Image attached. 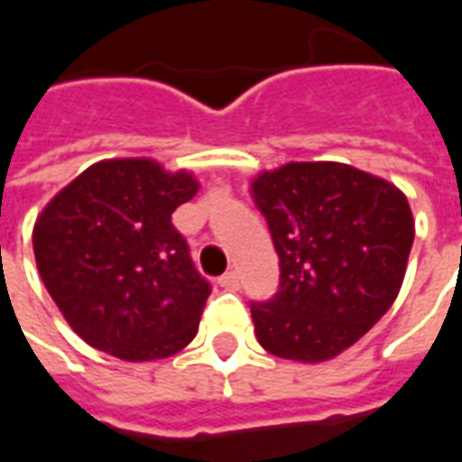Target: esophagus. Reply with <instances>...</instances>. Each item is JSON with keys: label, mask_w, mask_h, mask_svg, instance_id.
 <instances>
[{"label": "esophagus", "mask_w": 462, "mask_h": 462, "mask_svg": "<svg viewBox=\"0 0 462 462\" xmlns=\"http://www.w3.org/2000/svg\"><path fill=\"white\" fill-rule=\"evenodd\" d=\"M217 282H220V287H225V290H240V274L235 270L225 272Z\"/></svg>", "instance_id": "esophagus-1"}]
</instances>
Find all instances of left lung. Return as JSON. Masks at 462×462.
<instances>
[{"instance_id": "obj_1", "label": "left lung", "mask_w": 462, "mask_h": 462, "mask_svg": "<svg viewBox=\"0 0 462 462\" xmlns=\"http://www.w3.org/2000/svg\"><path fill=\"white\" fill-rule=\"evenodd\" d=\"M280 254V290L250 301L270 354L317 364L356 344L396 300L413 215L396 185L344 162H290L252 182Z\"/></svg>"}]
</instances>
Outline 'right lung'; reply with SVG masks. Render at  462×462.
I'll list each match as a JSON object with an SVG mask.
<instances>
[{"mask_svg": "<svg viewBox=\"0 0 462 462\" xmlns=\"http://www.w3.org/2000/svg\"><path fill=\"white\" fill-rule=\"evenodd\" d=\"M195 192L188 172L121 158L91 165L39 215L36 267L86 344L152 361L195 339L212 287L171 220Z\"/></svg>", "mask_w": 462, "mask_h": 462, "instance_id": "1", "label": "right lung"}]
</instances>
